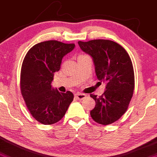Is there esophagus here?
Instances as JSON below:
<instances>
[{
	"mask_svg": "<svg viewBox=\"0 0 157 157\" xmlns=\"http://www.w3.org/2000/svg\"><path fill=\"white\" fill-rule=\"evenodd\" d=\"M74 97H75V98H77L78 100H83L84 98H86V95L83 93H79V92H77V93H76L74 95Z\"/></svg>",
	"mask_w": 157,
	"mask_h": 157,
	"instance_id": "obj_1",
	"label": "esophagus"
}]
</instances>
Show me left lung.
Segmentation results:
<instances>
[{"instance_id": "obj_1", "label": "left lung", "mask_w": 157, "mask_h": 157, "mask_svg": "<svg viewBox=\"0 0 157 157\" xmlns=\"http://www.w3.org/2000/svg\"><path fill=\"white\" fill-rule=\"evenodd\" d=\"M80 49L91 56L97 78L106 83L99 97L91 94L95 107L90 111L94 121L109 125L121 117L128 109L135 88L132 62L123 47L109 40L79 41Z\"/></svg>"}]
</instances>
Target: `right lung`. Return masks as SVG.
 <instances>
[{
	"label": "right lung",
	"mask_w": 157,
	"mask_h": 157,
	"mask_svg": "<svg viewBox=\"0 0 157 157\" xmlns=\"http://www.w3.org/2000/svg\"><path fill=\"white\" fill-rule=\"evenodd\" d=\"M74 47V44L44 41L33 46L24 58L20 74L21 93L31 114L42 124L59 122L74 99L71 92H59L51 83L54 73L60 69L62 58Z\"/></svg>",
	"instance_id": "1"
}]
</instances>
